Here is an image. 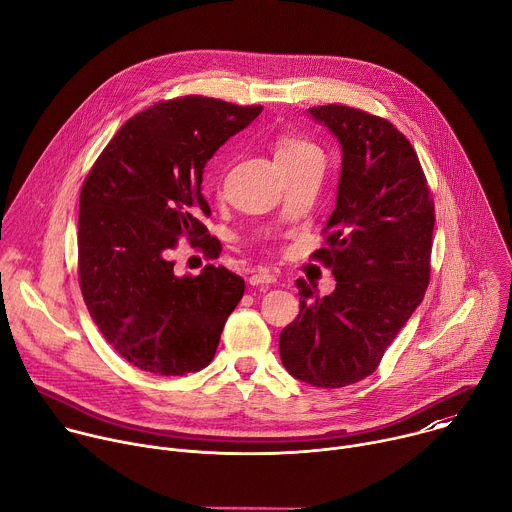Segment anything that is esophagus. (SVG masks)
Returning a JSON list of instances; mask_svg holds the SVG:
<instances>
[{
    "instance_id": "34e87169",
    "label": "esophagus",
    "mask_w": 512,
    "mask_h": 512,
    "mask_svg": "<svg viewBox=\"0 0 512 512\" xmlns=\"http://www.w3.org/2000/svg\"><path fill=\"white\" fill-rule=\"evenodd\" d=\"M275 281H277V277L273 273H269V271H259V273H253L249 277L251 285H271Z\"/></svg>"
}]
</instances>
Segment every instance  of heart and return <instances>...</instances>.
Segmentation results:
<instances>
[{"label": "heart", "instance_id": "heart-1", "mask_svg": "<svg viewBox=\"0 0 512 512\" xmlns=\"http://www.w3.org/2000/svg\"><path fill=\"white\" fill-rule=\"evenodd\" d=\"M273 158L277 168L296 166L304 162H322V152L316 143L300 135H281L273 145Z\"/></svg>", "mask_w": 512, "mask_h": 512}]
</instances>
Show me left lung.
I'll return each instance as SVG.
<instances>
[{"instance_id":"8db88e82","label":"left lung","mask_w":512,"mask_h":512,"mask_svg":"<svg viewBox=\"0 0 512 512\" xmlns=\"http://www.w3.org/2000/svg\"><path fill=\"white\" fill-rule=\"evenodd\" d=\"M308 113L342 150L326 249L336 289L320 298L298 279L300 314L279 334L285 371L338 389L375 373L387 346L423 300L429 283L433 200L407 137L387 119L344 105Z\"/></svg>"}]
</instances>
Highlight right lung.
<instances>
[{"label": "right lung", "mask_w": 512, "mask_h": 512, "mask_svg": "<svg viewBox=\"0 0 512 512\" xmlns=\"http://www.w3.org/2000/svg\"><path fill=\"white\" fill-rule=\"evenodd\" d=\"M261 111L198 95L158 103L121 125L83 184V298L105 340L141 371L204 369L245 294L225 267L176 275L170 255L180 237L214 253L204 166Z\"/></svg>", "instance_id": "right-lung-1"}]
</instances>
